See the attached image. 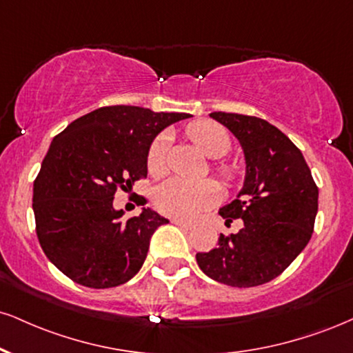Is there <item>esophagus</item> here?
<instances>
[{
    "instance_id": "esophagus-1",
    "label": "esophagus",
    "mask_w": 353,
    "mask_h": 353,
    "mask_svg": "<svg viewBox=\"0 0 353 353\" xmlns=\"http://www.w3.org/2000/svg\"><path fill=\"white\" fill-rule=\"evenodd\" d=\"M171 222H172L174 225H177V227L184 228V230H189V228H192V223H190V222H185V220H181V219H172Z\"/></svg>"
}]
</instances>
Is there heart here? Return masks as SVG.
Here are the masks:
<instances>
[{"instance_id": "heart-1", "label": "heart", "mask_w": 353, "mask_h": 353, "mask_svg": "<svg viewBox=\"0 0 353 353\" xmlns=\"http://www.w3.org/2000/svg\"><path fill=\"white\" fill-rule=\"evenodd\" d=\"M189 138L203 154L212 159L222 158L230 150V138L222 126L214 121H197L189 126ZM168 136L161 134L152 141L148 151V171L158 177L165 171ZM220 174L228 177L230 169L222 168ZM219 201V188L210 181L189 182L181 177H171L158 185L154 192V205L161 214L169 217L189 219L209 209Z\"/></svg>"}]
</instances>
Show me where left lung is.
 I'll list each match as a JSON object with an SVG mask.
<instances>
[{
  "label": "left lung",
  "mask_w": 353,
  "mask_h": 353,
  "mask_svg": "<svg viewBox=\"0 0 353 353\" xmlns=\"http://www.w3.org/2000/svg\"><path fill=\"white\" fill-rule=\"evenodd\" d=\"M245 154L243 188L220 209L225 223L243 220L239 233H220L219 246L197 253V265L233 288L260 286L283 273L309 243L319 189L303 152L283 131L248 114L214 112Z\"/></svg>",
  "instance_id": "obj_1"
}]
</instances>
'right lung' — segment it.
I'll list each match as a JSON object with an SVG mask.
<instances>
[{
  "label": "right lung",
  "instance_id": "obj_1",
  "mask_svg": "<svg viewBox=\"0 0 353 353\" xmlns=\"http://www.w3.org/2000/svg\"><path fill=\"white\" fill-rule=\"evenodd\" d=\"M189 117L114 105L83 114L55 136L32 194L37 239L55 268L93 290L120 286L141 270L152 233L169 220L144 207L125 220L113 207L114 192L146 177L156 136Z\"/></svg>",
  "mask_w": 353,
  "mask_h": 353
}]
</instances>
